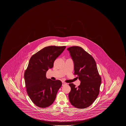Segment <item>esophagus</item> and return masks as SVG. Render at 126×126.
<instances>
[{"mask_svg":"<svg viewBox=\"0 0 126 126\" xmlns=\"http://www.w3.org/2000/svg\"><path fill=\"white\" fill-rule=\"evenodd\" d=\"M62 86H63L64 85H65L67 84V83H65V82H62Z\"/></svg>","mask_w":126,"mask_h":126,"instance_id":"esophagus-1","label":"esophagus"}]
</instances>
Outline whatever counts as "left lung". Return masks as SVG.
I'll use <instances>...</instances> for the list:
<instances>
[{
    "mask_svg": "<svg viewBox=\"0 0 126 126\" xmlns=\"http://www.w3.org/2000/svg\"><path fill=\"white\" fill-rule=\"evenodd\" d=\"M74 63V75L81 81L78 87L69 83L68 97L70 103L79 109H84L95 101L100 91L101 77L95 60L81 47L73 46L67 49Z\"/></svg>",
    "mask_w": 126,
    "mask_h": 126,
    "instance_id": "left-lung-1",
    "label": "left lung"
}]
</instances>
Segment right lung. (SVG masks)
Returning <instances> with one entry per match:
<instances>
[{"instance_id": "right-lung-1", "label": "right lung", "mask_w": 126, "mask_h": 126, "mask_svg": "<svg viewBox=\"0 0 126 126\" xmlns=\"http://www.w3.org/2000/svg\"><path fill=\"white\" fill-rule=\"evenodd\" d=\"M65 47H47L33 54L30 59L24 74L25 87L31 101L39 107L45 108L51 105L62 85L59 80H52L47 78L46 76L49 68L53 67L54 61Z\"/></svg>"}]
</instances>
